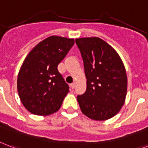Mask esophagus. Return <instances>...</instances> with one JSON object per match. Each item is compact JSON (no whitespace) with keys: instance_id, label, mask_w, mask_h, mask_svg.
Segmentation results:
<instances>
[{"instance_id":"34e87169","label":"esophagus","mask_w":148,"mask_h":148,"mask_svg":"<svg viewBox=\"0 0 148 148\" xmlns=\"http://www.w3.org/2000/svg\"><path fill=\"white\" fill-rule=\"evenodd\" d=\"M75 86H76V84H75V83H72V84H71V88H75Z\"/></svg>"}]
</instances>
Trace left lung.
<instances>
[{"mask_svg": "<svg viewBox=\"0 0 148 148\" xmlns=\"http://www.w3.org/2000/svg\"><path fill=\"white\" fill-rule=\"evenodd\" d=\"M84 63L87 79L85 92L77 96L81 110L96 121L116 115L125 101L127 75L118 52L100 38L75 40Z\"/></svg>", "mask_w": 148, "mask_h": 148, "instance_id": "8db88e82", "label": "left lung"}]
</instances>
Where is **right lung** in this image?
<instances>
[{
  "mask_svg": "<svg viewBox=\"0 0 148 148\" xmlns=\"http://www.w3.org/2000/svg\"><path fill=\"white\" fill-rule=\"evenodd\" d=\"M74 44L73 38L51 36L39 42L24 60L17 89L22 103L30 113L49 115L60 108L69 86L57 66Z\"/></svg>",
  "mask_w": 148,
  "mask_h": 148,
  "instance_id": "add662e5",
  "label": "right lung"
}]
</instances>
